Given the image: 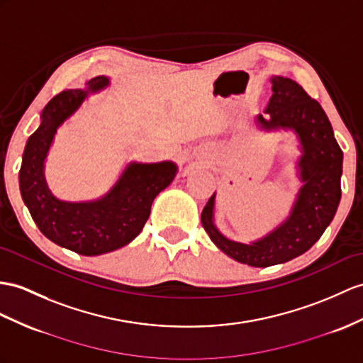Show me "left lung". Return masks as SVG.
Segmentation results:
<instances>
[{
	"label": "left lung",
	"mask_w": 363,
	"mask_h": 363,
	"mask_svg": "<svg viewBox=\"0 0 363 363\" xmlns=\"http://www.w3.org/2000/svg\"><path fill=\"white\" fill-rule=\"evenodd\" d=\"M271 84L272 95L264 109L270 118L259 113L255 121L263 130H293L302 152L297 166L303 184L289 217L268 235L246 245L229 240L216 228V194L201 212V225L217 248L255 268L285 263L306 252L331 223L342 196L343 154L322 106L291 78L272 77Z\"/></svg>",
	"instance_id": "obj_1"
}]
</instances>
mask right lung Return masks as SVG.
<instances>
[{
	"instance_id": "obj_1",
	"label": "right lung",
	"mask_w": 363,
	"mask_h": 363,
	"mask_svg": "<svg viewBox=\"0 0 363 363\" xmlns=\"http://www.w3.org/2000/svg\"><path fill=\"white\" fill-rule=\"evenodd\" d=\"M109 84L108 77H95L86 89L55 95L41 112L38 129L24 147L20 191L33 222L50 242L82 255H100L121 248L141 233L151 214L154 199L177 174L172 162L129 163L111 191L99 200L63 201L48 188L44 162L57 129L89 96Z\"/></svg>"
}]
</instances>
